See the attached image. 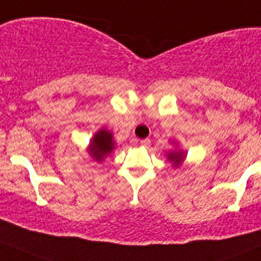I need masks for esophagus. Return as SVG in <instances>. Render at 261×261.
<instances>
[{"label": "esophagus", "instance_id": "34e87169", "mask_svg": "<svg viewBox=\"0 0 261 261\" xmlns=\"http://www.w3.org/2000/svg\"><path fill=\"white\" fill-rule=\"evenodd\" d=\"M150 143H151V141L148 140V138H146V140H141V141H140V145H141V146H145V147H148V146H150Z\"/></svg>", "mask_w": 261, "mask_h": 261}]
</instances>
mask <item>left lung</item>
Wrapping results in <instances>:
<instances>
[{
  "label": "left lung",
  "instance_id": "1",
  "mask_svg": "<svg viewBox=\"0 0 261 261\" xmlns=\"http://www.w3.org/2000/svg\"><path fill=\"white\" fill-rule=\"evenodd\" d=\"M168 159H169L170 161H173V163H174V165H179V164L185 160L182 152H179V151H178V152L169 153V155H168Z\"/></svg>",
  "mask_w": 261,
  "mask_h": 261
}]
</instances>
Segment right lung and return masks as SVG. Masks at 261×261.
I'll list each match as a JSON object with an SVG mask.
<instances>
[{
  "label": "right lung",
  "mask_w": 261,
  "mask_h": 261,
  "mask_svg": "<svg viewBox=\"0 0 261 261\" xmlns=\"http://www.w3.org/2000/svg\"><path fill=\"white\" fill-rule=\"evenodd\" d=\"M114 142H113V136L110 132L101 129L100 132L95 136L92 143L89 145V153L92 158H95V160L101 161L106 155L113 151Z\"/></svg>",
  "instance_id": "1"
}]
</instances>
